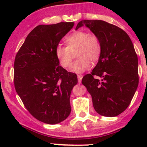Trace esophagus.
<instances>
[{"label":"esophagus","mask_w":147,"mask_h":147,"mask_svg":"<svg viewBox=\"0 0 147 147\" xmlns=\"http://www.w3.org/2000/svg\"><path fill=\"white\" fill-rule=\"evenodd\" d=\"M78 82L81 83L82 79V75H78Z\"/></svg>","instance_id":"obj_1"}]
</instances>
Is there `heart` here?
<instances>
[{
	"label": "heart",
	"mask_w": 147,
	"mask_h": 147,
	"mask_svg": "<svg viewBox=\"0 0 147 147\" xmlns=\"http://www.w3.org/2000/svg\"><path fill=\"white\" fill-rule=\"evenodd\" d=\"M66 47L57 45L55 48V56L63 67L70 66L74 54L78 59L72 63L71 71L82 73L91 68V61L97 62L102 53V45L100 38L94 33L86 31L74 32L65 40Z\"/></svg>",
	"instance_id": "b5f03b06"
}]
</instances>
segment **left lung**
<instances>
[{"label":"left lung","instance_id":"obj_1","mask_svg":"<svg viewBox=\"0 0 147 147\" xmlns=\"http://www.w3.org/2000/svg\"><path fill=\"white\" fill-rule=\"evenodd\" d=\"M84 25L100 38L102 53L95 67L83 77L82 83L91 94L97 113L116 117L128 107L137 89V55L129 35L120 28L104 20H84L76 30Z\"/></svg>","mask_w":147,"mask_h":147}]
</instances>
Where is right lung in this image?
<instances>
[{"mask_svg": "<svg viewBox=\"0 0 147 147\" xmlns=\"http://www.w3.org/2000/svg\"><path fill=\"white\" fill-rule=\"evenodd\" d=\"M73 22L40 25L28 34L14 62V85L28 112L49 124L64 121L71 112V91L77 75L61 67L55 56L60 40Z\"/></svg>", "mask_w": 147, "mask_h": 147, "instance_id": "obj_1", "label": "right lung"}]
</instances>
